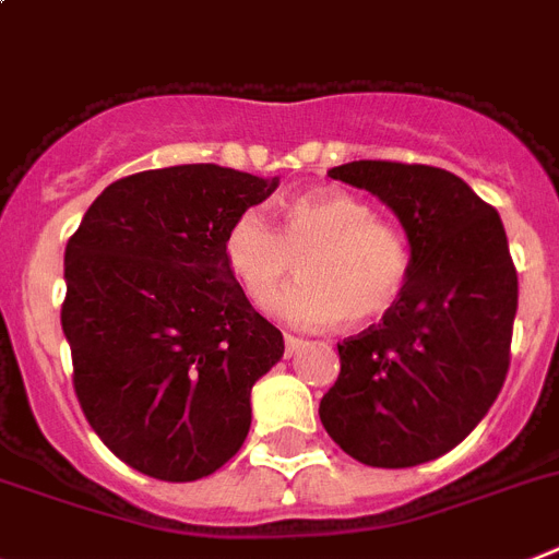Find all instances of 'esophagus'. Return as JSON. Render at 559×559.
Returning a JSON list of instances; mask_svg holds the SVG:
<instances>
[{
  "instance_id": "obj_1",
  "label": "esophagus",
  "mask_w": 559,
  "mask_h": 559,
  "mask_svg": "<svg viewBox=\"0 0 559 559\" xmlns=\"http://www.w3.org/2000/svg\"><path fill=\"white\" fill-rule=\"evenodd\" d=\"M302 345H305L302 338H299V336H290V333H285V353H288V356H294V353H297Z\"/></svg>"
}]
</instances>
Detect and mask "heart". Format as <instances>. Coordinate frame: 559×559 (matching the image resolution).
<instances>
[{
	"label": "heart",
	"mask_w": 559,
	"mask_h": 559,
	"mask_svg": "<svg viewBox=\"0 0 559 559\" xmlns=\"http://www.w3.org/2000/svg\"><path fill=\"white\" fill-rule=\"evenodd\" d=\"M223 257L248 297L269 311L288 280L276 311L299 328L370 325L402 302L413 254L402 231L376 221L373 206L342 189H317L288 200L280 228L257 209L237 214L223 237Z\"/></svg>",
	"instance_id": "heart-1"
}]
</instances>
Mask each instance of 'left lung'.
<instances>
[{
  "label": "left lung",
  "mask_w": 559,
  "mask_h": 559,
  "mask_svg": "<svg viewBox=\"0 0 559 559\" xmlns=\"http://www.w3.org/2000/svg\"><path fill=\"white\" fill-rule=\"evenodd\" d=\"M402 221L413 254L402 302L338 345L319 404L328 436L381 469L427 464L464 441L498 399L518 313L500 214L438 166L353 160L328 171Z\"/></svg>",
  "instance_id": "left-lung-1"
}]
</instances>
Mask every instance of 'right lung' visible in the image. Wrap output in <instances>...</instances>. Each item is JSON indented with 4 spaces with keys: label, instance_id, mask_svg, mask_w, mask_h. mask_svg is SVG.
Masks as SVG:
<instances>
[{
    "label": "right lung",
    "instance_id": "obj_1",
    "mask_svg": "<svg viewBox=\"0 0 559 559\" xmlns=\"http://www.w3.org/2000/svg\"><path fill=\"white\" fill-rule=\"evenodd\" d=\"M280 180L217 164L109 183L67 240L61 328L95 436L157 480L206 478L251 427V388L283 333L251 308L223 257L237 214Z\"/></svg>",
    "mask_w": 559,
    "mask_h": 559
}]
</instances>
